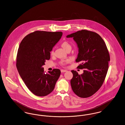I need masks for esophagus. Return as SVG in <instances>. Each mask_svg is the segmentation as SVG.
Returning <instances> with one entry per match:
<instances>
[{
	"label": "esophagus",
	"mask_w": 125,
	"mask_h": 125,
	"mask_svg": "<svg viewBox=\"0 0 125 125\" xmlns=\"http://www.w3.org/2000/svg\"><path fill=\"white\" fill-rule=\"evenodd\" d=\"M61 73H64V72H66L67 71H66V70H63V69H62V70H61Z\"/></svg>",
	"instance_id": "1"
}]
</instances>
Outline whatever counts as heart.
Here are the masks:
<instances>
[{
    "label": "heart",
    "instance_id": "heart-1",
    "mask_svg": "<svg viewBox=\"0 0 125 125\" xmlns=\"http://www.w3.org/2000/svg\"><path fill=\"white\" fill-rule=\"evenodd\" d=\"M61 46L62 47V48L64 50H65L66 51L69 49H71V45L69 44V42H68L67 41H64L63 42L62 44H61ZM54 51L53 50H52L51 51V54H53ZM68 60H66V61H62L61 63L62 65H65L66 63H67L68 62Z\"/></svg>",
    "mask_w": 125,
    "mask_h": 125
}]
</instances>
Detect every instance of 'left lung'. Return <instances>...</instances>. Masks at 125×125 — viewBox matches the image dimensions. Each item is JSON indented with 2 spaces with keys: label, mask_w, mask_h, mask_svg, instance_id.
Instances as JSON below:
<instances>
[{
  "label": "left lung",
  "mask_w": 125,
  "mask_h": 125,
  "mask_svg": "<svg viewBox=\"0 0 125 125\" xmlns=\"http://www.w3.org/2000/svg\"><path fill=\"white\" fill-rule=\"evenodd\" d=\"M66 37H73L76 43L78 54L75 62H81L79 69H84L81 74L72 70V89L79 97H89L100 89L106 77L110 60L106 45L99 34L88 30L78 31Z\"/></svg>",
  "instance_id": "obj_1"
}]
</instances>
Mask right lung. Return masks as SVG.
<instances>
[{
  "mask_svg": "<svg viewBox=\"0 0 125 125\" xmlns=\"http://www.w3.org/2000/svg\"><path fill=\"white\" fill-rule=\"evenodd\" d=\"M62 35V32L36 31L25 36L20 44L16 67L26 87L36 96L51 93L60 76V70L45 73L42 66L50 59V52Z\"/></svg>",
  "mask_w": 125,
  "mask_h": 125,
  "instance_id": "add662e5",
  "label": "right lung"
}]
</instances>
